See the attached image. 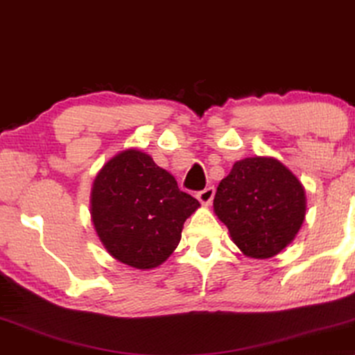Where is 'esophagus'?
Here are the masks:
<instances>
[{
  "label": "esophagus",
  "instance_id": "1",
  "mask_svg": "<svg viewBox=\"0 0 355 355\" xmlns=\"http://www.w3.org/2000/svg\"><path fill=\"white\" fill-rule=\"evenodd\" d=\"M214 193H216L214 191V187H207V188H205V190L198 191L196 198H198V200H200L201 205L209 206L211 202H212V200H214Z\"/></svg>",
  "mask_w": 355,
  "mask_h": 355
}]
</instances>
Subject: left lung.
<instances>
[{
	"label": "left lung",
	"mask_w": 355,
	"mask_h": 355,
	"mask_svg": "<svg viewBox=\"0 0 355 355\" xmlns=\"http://www.w3.org/2000/svg\"><path fill=\"white\" fill-rule=\"evenodd\" d=\"M305 190L274 157H247L234 164L214 196V212L245 257L264 259L295 239L305 219Z\"/></svg>",
	"instance_id": "8db88e82"
}]
</instances>
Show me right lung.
I'll list each match as a JSON object with an SVG mask.
<instances>
[{
  "label": "right lung",
  "mask_w": 355,
  "mask_h": 355,
  "mask_svg": "<svg viewBox=\"0 0 355 355\" xmlns=\"http://www.w3.org/2000/svg\"><path fill=\"white\" fill-rule=\"evenodd\" d=\"M198 206L173 175L136 149L108 160L91 193V216L102 245L136 269L157 268L173 253Z\"/></svg>",
  "instance_id": "add662e5"
}]
</instances>
